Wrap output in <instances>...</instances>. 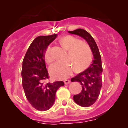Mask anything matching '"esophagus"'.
<instances>
[{"instance_id":"1","label":"esophagus","mask_w":128,"mask_h":128,"mask_svg":"<svg viewBox=\"0 0 128 128\" xmlns=\"http://www.w3.org/2000/svg\"><path fill=\"white\" fill-rule=\"evenodd\" d=\"M64 84H65L66 85V84H68L70 83V81L69 80H65L64 81Z\"/></svg>"}]
</instances>
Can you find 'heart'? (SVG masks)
Listing matches in <instances>:
<instances>
[{
  "label": "heart",
  "mask_w": 128,
  "mask_h": 128,
  "mask_svg": "<svg viewBox=\"0 0 128 128\" xmlns=\"http://www.w3.org/2000/svg\"><path fill=\"white\" fill-rule=\"evenodd\" d=\"M60 43L68 51L67 58L72 61L77 70L86 69L92 60V51L87 43L79 41L72 36H66L60 40ZM46 63L50 64L54 60L51 46H48L44 55ZM74 70V67L69 60L57 62L51 66L50 74L52 77L59 79H65L69 77Z\"/></svg>",
  "instance_id": "b5f03b06"
}]
</instances>
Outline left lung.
I'll use <instances>...</instances> for the list:
<instances>
[{
  "label": "left lung",
  "instance_id": "1",
  "mask_svg": "<svg viewBox=\"0 0 128 128\" xmlns=\"http://www.w3.org/2000/svg\"><path fill=\"white\" fill-rule=\"evenodd\" d=\"M69 33L77 34L86 40L94 56L92 64L88 69L71 78V82H80L82 87L80 94L74 95V100L81 106L88 107L96 101L102 86L103 69L101 56L96 42L87 31L78 28L74 31H69Z\"/></svg>",
  "mask_w": 128,
  "mask_h": 128
}]
</instances>
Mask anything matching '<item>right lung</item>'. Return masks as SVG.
<instances>
[{"label": "right lung", "instance_id": "obj_1", "mask_svg": "<svg viewBox=\"0 0 128 128\" xmlns=\"http://www.w3.org/2000/svg\"><path fill=\"white\" fill-rule=\"evenodd\" d=\"M57 37V34L40 36L33 40L23 60L22 86L27 100L33 108L46 111L54 103L56 92L64 86L62 81L46 82L49 75L45 64V51Z\"/></svg>", "mask_w": 128, "mask_h": 128}]
</instances>
